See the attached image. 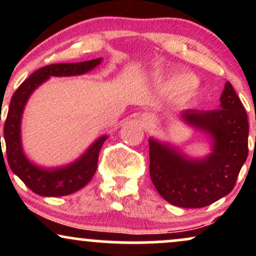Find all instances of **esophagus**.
Instances as JSON below:
<instances>
[{"label": "esophagus", "instance_id": "34e87169", "mask_svg": "<svg viewBox=\"0 0 256 256\" xmlns=\"http://www.w3.org/2000/svg\"><path fill=\"white\" fill-rule=\"evenodd\" d=\"M148 120H150V119H148Z\"/></svg>", "mask_w": 256, "mask_h": 256}]
</instances>
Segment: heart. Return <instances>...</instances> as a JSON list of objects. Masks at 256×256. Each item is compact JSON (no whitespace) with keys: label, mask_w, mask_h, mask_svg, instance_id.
<instances>
[{"label":"heart","mask_w":256,"mask_h":256,"mask_svg":"<svg viewBox=\"0 0 256 256\" xmlns=\"http://www.w3.org/2000/svg\"><path fill=\"white\" fill-rule=\"evenodd\" d=\"M162 89L167 94L178 92L179 98L183 101H188V100L195 96L196 91H198V84L192 79L184 77V76H178V77H174L166 82Z\"/></svg>","instance_id":"1"}]
</instances>
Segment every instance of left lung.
Instances as JSON below:
<instances>
[{"mask_svg": "<svg viewBox=\"0 0 256 256\" xmlns=\"http://www.w3.org/2000/svg\"><path fill=\"white\" fill-rule=\"evenodd\" d=\"M220 110H186L182 118L213 138V152L190 160L172 146L149 140V174L158 192L170 204L201 208L231 192L248 156V116L230 82Z\"/></svg>", "mask_w": 256, "mask_h": 256, "instance_id": "left-lung-1", "label": "left lung"}]
</instances>
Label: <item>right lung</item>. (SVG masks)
I'll list each match as a JSON object with an SVG mask.
<instances>
[{
  "label": "right lung",
  "mask_w": 256,
  "mask_h": 256,
  "mask_svg": "<svg viewBox=\"0 0 256 256\" xmlns=\"http://www.w3.org/2000/svg\"><path fill=\"white\" fill-rule=\"evenodd\" d=\"M102 58L73 64H52L34 71L18 88L10 100V110L4 122V134L6 142L8 165L10 170L24 182L32 192L40 196H64L77 192L90 182L98 168V152L107 140V136L100 137L76 162L56 170H43L32 165L25 158L20 140V122L26 101L38 85L49 77H68L83 74L95 68ZM1 142V136H0ZM2 149V146H1ZM4 156V154L1 155Z\"/></svg>",
  "instance_id": "right-lung-1"
}]
</instances>
